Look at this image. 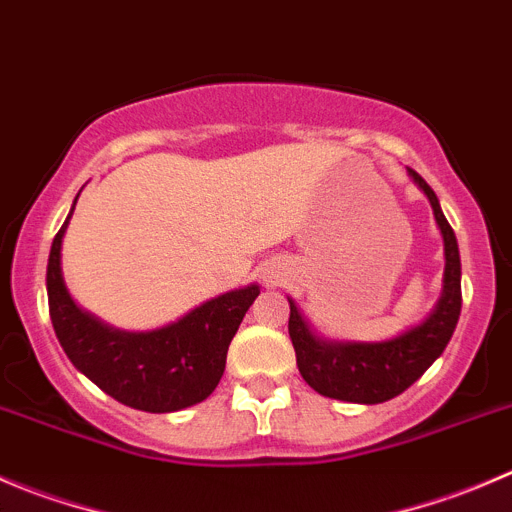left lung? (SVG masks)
<instances>
[{
    "mask_svg": "<svg viewBox=\"0 0 512 512\" xmlns=\"http://www.w3.org/2000/svg\"><path fill=\"white\" fill-rule=\"evenodd\" d=\"M415 185L420 187L433 207L435 225L443 235L445 272L443 292L438 305L428 317L410 330L380 342L357 340H327L312 330L310 322L300 312L292 297L290 302V330L295 345L297 367L302 380L315 393L325 398L345 400V403L377 405L398 398L413 385L448 347L458 325L463 295H460V252L453 227L445 220L440 202L428 182L415 170H408Z\"/></svg>",
    "mask_w": 512,
    "mask_h": 512,
    "instance_id": "8db88e82",
    "label": "left lung"
}]
</instances>
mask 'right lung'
Instances as JSON below:
<instances>
[{"label": "right lung", "mask_w": 512, "mask_h": 512, "mask_svg": "<svg viewBox=\"0 0 512 512\" xmlns=\"http://www.w3.org/2000/svg\"><path fill=\"white\" fill-rule=\"evenodd\" d=\"M74 205L47 262L49 317L72 365L117 403L145 413H175L210 398L225 372L227 347L260 295V285L252 282L212 297L157 330L130 332L107 325L82 310L64 285L62 240Z\"/></svg>", "instance_id": "1"}]
</instances>
